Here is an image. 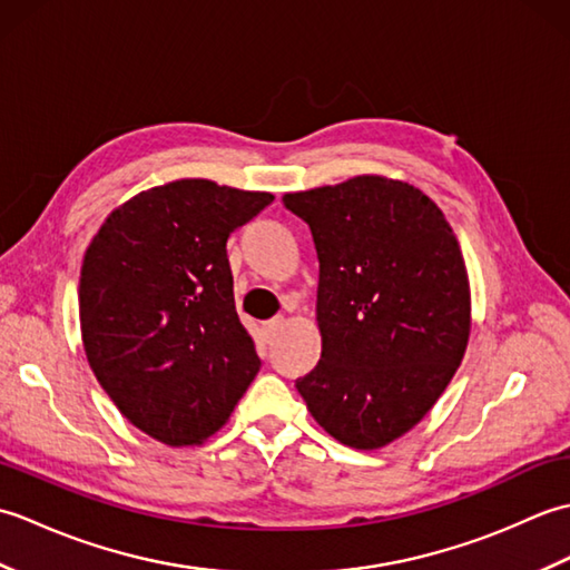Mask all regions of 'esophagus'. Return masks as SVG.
I'll list each match as a JSON object with an SVG mask.
<instances>
[{
    "instance_id": "obj_1",
    "label": "esophagus",
    "mask_w": 570,
    "mask_h": 570,
    "mask_svg": "<svg viewBox=\"0 0 570 570\" xmlns=\"http://www.w3.org/2000/svg\"><path fill=\"white\" fill-rule=\"evenodd\" d=\"M284 323H286V321H284V316H274L272 321H266V323H264V335H266V341L272 343L274 337L278 335V331L284 328Z\"/></svg>"
}]
</instances>
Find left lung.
<instances>
[{
	"label": "left lung",
	"mask_w": 570,
	"mask_h": 570,
	"mask_svg": "<svg viewBox=\"0 0 570 570\" xmlns=\"http://www.w3.org/2000/svg\"><path fill=\"white\" fill-rule=\"evenodd\" d=\"M318 254L321 362L296 390L333 439L392 443L429 414L463 360L470 286L451 225L402 180L357 176L286 193Z\"/></svg>",
	"instance_id": "8db88e82"
}]
</instances>
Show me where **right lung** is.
Returning a JSON list of instances; mask_svg holds the SVG:
<instances>
[{"instance_id": "add662e5", "label": "right lung", "mask_w": 570, "mask_h": 570, "mask_svg": "<svg viewBox=\"0 0 570 570\" xmlns=\"http://www.w3.org/2000/svg\"><path fill=\"white\" fill-rule=\"evenodd\" d=\"M274 200L184 178L107 217L80 269L88 362L115 406L166 445L225 426L262 360L239 323L227 237Z\"/></svg>"}]
</instances>
